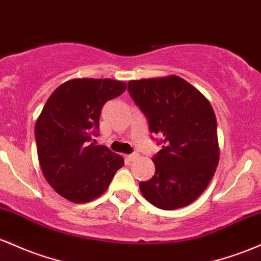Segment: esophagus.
Segmentation results:
<instances>
[{
    "instance_id": "obj_1",
    "label": "esophagus",
    "mask_w": 261,
    "mask_h": 261,
    "mask_svg": "<svg viewBox=\"0 0 261 261\" xmlns=\"http://www.w3.org/2000/svg\"><path fill=\"white\" fill-rule=\"evenodd\" d=\"M137 158H138V155H137V154H127V155H124V159L127 160V162H134V160H136Z\"/></svg>"
}]
</instances>
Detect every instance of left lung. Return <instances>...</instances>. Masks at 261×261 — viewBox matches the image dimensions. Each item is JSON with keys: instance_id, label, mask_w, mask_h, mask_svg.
<instances>
[{"instance_id": "1", "label": "left lung", "mask_w": 261, "mask_h": 261, "mask_svg": "<svg viewBox=\"0 0 261 261\" xmlns=\"http://www.w3.org/2000/svg\"><path fill=\"white\" fill-rule=\"evenodd\" d=\"M128 92L148 119L162 149L151 158L154 176L142 195L162 210L194 202L212 180L219 160L217 119L207 98L178 76L128 83Z\"/></svg>"}]
</instances>
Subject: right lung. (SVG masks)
Wrapping results in <instances>:
<instances>
[{
  "label": "right lung",
  "mask_w": 261,
  "mask_h": 261,
  "mask_svg": "<svg viewBox=\"0 0 261 261\" xmlns=\"http://www.w3.org/2000/svg\"><path fill=\"white\" fill-rule=\"evenodd\" d=\"M124 91L122 81L74 79L46 101L36 124L38 158L49 185L66 200L97 198L124 165L121 155L92 143L103 105Z\"/></svg>",
  "instance_id": "1"
}]
</instances>
